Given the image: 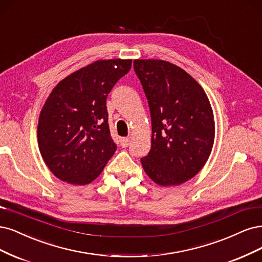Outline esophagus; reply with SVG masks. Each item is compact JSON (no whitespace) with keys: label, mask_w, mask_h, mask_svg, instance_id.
Segmentation results:
<instances>
[{"label":"esophagus","mask_w":262,"mask_h":262,"mask_svg":"<svg viewBox=\"0 0 262 262\" xmlns=\"http://www.w3.org/2000/svg\"><path fill=\"white\" fill-rule=\"evenodd\" d=\"M129 143H130V137H125V138H122V139H121V146H122L123 148L128 147Z\"/></svg>","instance_id":"esophagus-1"}]
</instances>
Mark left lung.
I'll use <instances>...</instances> for the list:
<instances>
[{"instance_id":"1","label":"left lung","mask_w":262,"mask_h":262,"mask_svg":"<svg viewBox=\"0 0 262 262\" xmlns=\"http://www.w3.org/2000/svg\"><path fill=\"white\" fill-rule=\"evenodd\" d=\"M134 71L148 100L152 136L143 170L161 186L190 180L212 150V107L199 83L181 67L162 60H135Z\"/></svg>"}]
</instances>
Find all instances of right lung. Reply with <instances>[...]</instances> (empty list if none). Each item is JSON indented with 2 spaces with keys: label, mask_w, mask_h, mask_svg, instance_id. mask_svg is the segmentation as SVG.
I'll list each match as a JSON object with an SVG mask.
<instances>
[{
  "label": "right lung",
  "mask_w": 262,
  "mask_h": 262,
  "mask_svg": "<svg viewBox=\"0 0 262 262\" xmlns=\"http://www.w3.org/2000/svg\"><path fill=\"white\" fill-rule=\"evenodd\" d=\"M130 67L132 60L97 61L67 76L50 94L39 117L38 143L57 179L89 184L114 155L106 98Z\"/></svg>",
  "instance_id": "obj_1"
}]
</instances>
